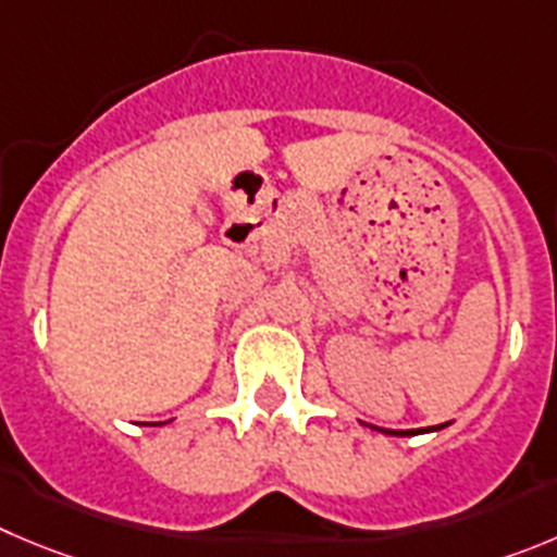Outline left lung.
<instances>
[{"mask_svg":"<svg viewBox=\"0 0 557 557\" xmlns=\"http://www.w3.org/2000/svg\"><path fill=\"white\" fill-rule=\"evenodd\" d=\"M389 434H398V436H404V434H418V431H389Z\"/></svg>","mask_w":557,"mask_h":557,"instance_id":"1","label":"left lung"}]
</instances>
